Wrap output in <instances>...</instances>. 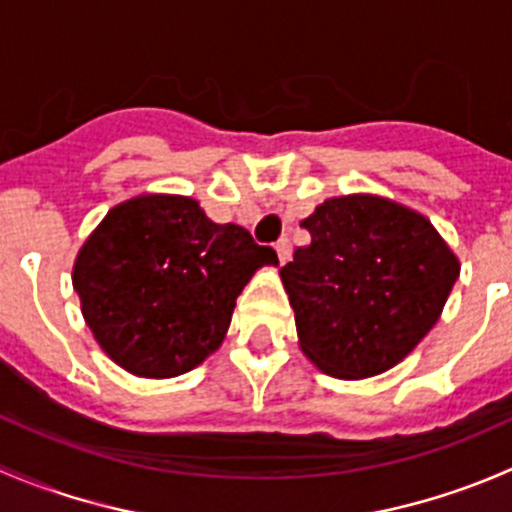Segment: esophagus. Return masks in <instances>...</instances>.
<instances>
[{"mask_svg": "<svg viewBox=\"0 0 512 512\" xmlns=\"http://www.w3.org/2000/svg\"><path fill=\"white\" fill-rule=\"evenodd\" d=\"M275 250H277V257H280V262H282V265H285V262L289 260V255H292V245H289L287 237H282V240H277Z\"/></svg>", "mask_w": 512, "mask_h": 512, "instance_id": "34e87169", "label": "esophagus"}]
</instances>
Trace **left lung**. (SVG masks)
I'll return each instance as SVG.
<instances>
[{
    "label": "left lung",
    "instance_id": "left-lung-1",
    "mask_svg": "<svg viewBox=\"0 0 512 512\" xmlns=\"http://www.w3.org/2000/svg\"><path fill=\"white\" fill-rule=\"evenodd\" d=\"M312 242L280 270L299 349L334 379L384 374L441 317L461 262L426 215L352 193L304 218Z\"/></svg>",
    "mask_w": 512,
    "mask_h": 512
}]
</instances>
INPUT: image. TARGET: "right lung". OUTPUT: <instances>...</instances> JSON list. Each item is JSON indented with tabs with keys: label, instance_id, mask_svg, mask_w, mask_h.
<instances>
[{
	"label": "right lung",
	"instance_id": "add662e5",
	"mask_svg": "<svg viewBox=\"0 0 512 512\" xmlns=\"http://www.w3.org/2000/svg\"><path fill=\"white\" fill-rule=\"evenodd\" d=\"M277 265L240 225H218L188 195L113 205L76 255L71 282L98 347L128 374L173 379L218 352L237 294Z\"/></svg>",
	"mask_w": 512,
	"mask_h": 512
}]
</instances>
